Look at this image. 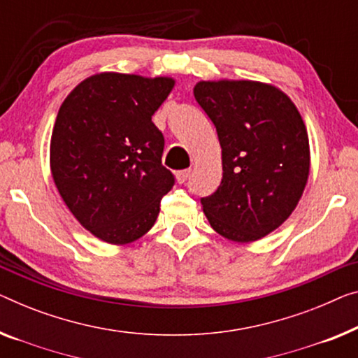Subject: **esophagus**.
Listing matches in <instances>:
<instances>
[{"instance_id":"34e87169","label":"esophagus","mask_w":358,"mask_h":358,"mask_svg":"<svg viewBox=\"0 0 358 358\" xmlns=\"http://www.w3.org/2000/svg\"><path fill=\"white\" fill-rule=\"evenodd\" d=\"M189 173H191V170L189 169H185V170H178L177 173H175V177H177V181L178 183L181 185V183H185L186 180H188V177H189Z\"/></svg>"}]
</instances>
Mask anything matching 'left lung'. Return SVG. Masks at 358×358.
I'll list each match as a JSON object with an SVG mask.
<instances>
[{
	"instance_id": "obj_1",
	"label": "left lung",
	"mask_w": 358,
	"mask_h": 358,
	"mask_svg": "<svg viewBox=\"0 0 358 358\" xmlns=\"http://www.w3.org/2000/svg\"><path fill=\"white\" fill-rule=\"evenodd\" d=\"M194 98L222 146V183L201 199L207 220L223 238L257 241L291 215L306 188L310 149L302 117L281 90L250 80L199 82Z\"/></svg>"
}]
</instances>
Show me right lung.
<instances>
[{
  "label": "right lung",
  "instance_id": "add662e5",
  "mask_svg": "<svg viewBox=\"0 0 358 358\" xmlns=\"http://www.w3.org/2000/svg\"><path fill=\"white\" fill-rule=\"evenodd\" d=\"M173 78L104 72L64 99L50 164L69 210L101 241L127 244L151 230L175 177L162 165L164 135L152 115Z\"/></svg>",
  "mask_w": 358,
  "mask_h": 358
}]
</instances>
